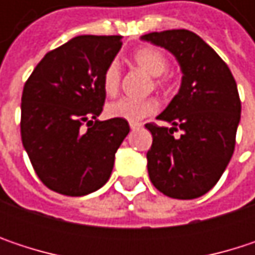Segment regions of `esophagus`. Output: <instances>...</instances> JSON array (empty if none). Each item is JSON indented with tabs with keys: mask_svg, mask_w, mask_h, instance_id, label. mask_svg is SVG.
I'll return each mask as SVG.
<instances>
[{
	"mask_svg": "<svg viewBox=\"0 0 255 255\" xmlns=\"http://www.w3.org/2000/svg\"><path fill=\"white\" fill-rule=\"evenodd\" d=\"M141 126H143L141 123H129V128H131L132 131H134V129H138V128H141Z\"/></svg>",
	"mask_w": 255,
	"mask_h": 255,
	"instance_id": "obj_1",
	"label": "esophagus"
}]
</instances>
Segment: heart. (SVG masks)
I'll list each match as a JSON object with an SVG mask.
<instances>
[{
	"mask_svg": "<svg viewBox=\"0 0 255 255\" xmlns=\"http://www.w3.org/2000/svg\"><path fill=\"white\" fill-rule=\"evenodd\" d=\"M134 63L141 68L150 77H161L168 69V60L164 53L155 47H141L132 54ZM121 81V71L117 62H111L103 74V90L106 94L112 96L118 91ZM159 82V81H158ZM158 111V103L155 100H132L120 99L106 105L105 112L109 118H121L129 123L140 121Z\"/></svg>",
	"mask_w": 255,
	"mask_h": 255,
	"instance_id": "obj_1",
	"label": "heart"
}]
</instances>
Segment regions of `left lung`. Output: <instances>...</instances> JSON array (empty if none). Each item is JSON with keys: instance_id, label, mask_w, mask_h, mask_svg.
Returning <instances> with one entry per match:
<instances>
[{"instance_id": "8db88e82", "label": "left lung", "mask_w": 255, "mask_h": 255, "mask_svg": "<svg viewBox=\"0 0 255 255\" xmlns=\"http://www.w3.org/2000/svg\"><path fill=\"white\" fill-rule=\"evenodd\" d=\"M168 50L181 69V84L156 117L171 127L146 124L152 132L147 171L153 186L174 199L205 195L225 173L241 120L238 87L228 65L196 33L186 29L140 36ZM180 128L183 132L174 137Z\"/></svg>"}]
</instances>
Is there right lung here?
Wrapping results in <instances>:
<instances>
[{
	"mask_svg": "<svg viewBox=\"0 0 255 255\" xmlns=\"http://www.w3.org/2000/svg\"><path fill=\"white\" fill-rule=\"evenodd\" d=\"M123 36H75L48 51L26 81L20 132L39 180L66 196L100 189L129 132L126 120L99 121L106 93L103 74Z\"/></svg>",
	"mask_w": 255,
	"mask_h": 255,
	"instance_id": "right-lung-1",
	"label": "right lung"
}]
</instances>
